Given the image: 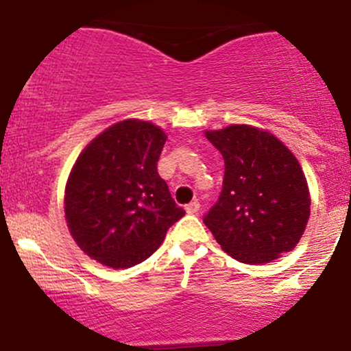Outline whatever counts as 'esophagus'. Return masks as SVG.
<instances>
[{
  "label": "esophagus",
  "mask_w": 351,
  "mask_h": 351,
  "mask_svg": "<svg viewBox=\"0 0 351 351\" xmlns=\"http://www.w3.org/2000/svg\"><path fill=\"white\" fill-rule=\"evenodd\" d=\"M186 213L188 215H196V213H198V209H199V203L198 201H191V203L189 204H186Z\"/></svg>",
  "instance_id": "obj_1"
}]
</instances>
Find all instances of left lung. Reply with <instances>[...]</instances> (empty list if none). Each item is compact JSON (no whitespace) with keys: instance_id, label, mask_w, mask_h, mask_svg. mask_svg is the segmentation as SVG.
<instances>
[{"instance_id":"left-lung-1","label":"left lung","mask_w":351,"mask_h":351,"mask_svg":"<svg viewBox=\"0 0 351 351\" xmlns=\"http://www.w3.org/2000/svg\"><path fill=\"white\" fill-rule=\"evenodd\" d=\"M224 158L217 203L204 224L232 259L265 264L295 247L307 228L310 193L295 155L252 125L206 130Z\"/></svg>"}]
</instances>
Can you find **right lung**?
Listing matches in <instances>:
<instances>
[{"instance_id": "add662e5", "label": "right lung", "mask_w": 351, "mask_h": 351, "mask_svg": "<svg viewBox=\"0 0 351 351\" xmlns=\"http://www.w3.org/2000/svg\"><path fill=\"white\" fill-rule=\"evenodd\" d=\"M167 134L127 119L106 128L80 152L64 195L67 228L97 263L127 269L152 256L184 216L156 163Z\"/></svg>"}]
</instances>
